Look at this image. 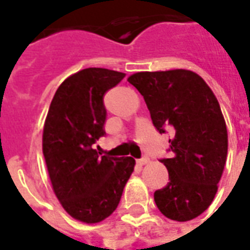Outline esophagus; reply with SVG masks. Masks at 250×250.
<instances>
[{"instance_id":"esophagus-1","label":"esophagus","mask_w":250,"mask_h":250,"mask_svg":"<svg viewBox=\"0 0 250 250\" xmlns=\"http://www.w3.org/2000/svg\"><path fill=\"white\" fill-rule=\"evenodd\" d=\"M148 162H150V159H148L147 157H145V158H142V159H139V161H138V165H139V166H145V165H147Z\"/></svg>"}]
</instances>
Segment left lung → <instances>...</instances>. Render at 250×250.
I'll list each match as a JSON object with an SVG mask.
<instances>
[{
	"instance_id": "1",
	"label": "left lung",
	"mask_w": 250,
	"mask_h": 250,
	"mask_svg": "<svg viewBox=\"0 0 250 250\" xmlns=\"http://www.w3.org/2000/svg\"><path fill=\"white\" fill-rule=\"evenodd\" d=\"M127 80L145 99L157 130L173 131V157L161 161L170 182L154 193L158 209L173 221L193 220L213 202L225 167L228 130L220 103L188 69L136 72Z\"/></svg>"
}]
</instances>
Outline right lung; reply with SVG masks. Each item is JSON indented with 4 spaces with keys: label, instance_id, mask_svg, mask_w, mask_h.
<instances>
[{
    "label": "right lung",
    "instance_id": "1",
    "mask_svg": "<svg viewBox=\"0 0 250 250\" xmlns=\"http://www.w3.org/2000/svg\"><path fill=\"white\" fill-rule=\"evenodd\" d=\"M125 73L85 68L60 84L42 131V154L55 195L72 218L98 224L118 208L135 159L99 157L92 145L103 136L105 92Z\"/></svg>",
    "mask_w": 250,
    "mask_h": 250
}]
</instances>
